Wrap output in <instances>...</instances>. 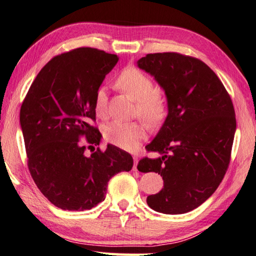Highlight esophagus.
Masks as SVG:
<instances>
[{
  "label": "esophagus",
  "instance_id": "1",
  "mask_svg": "<svg viewBox=\"0 0 256 256\" xmlns=\"http://www.w3.org/2000/svg\"><path fill=\"white\" fill-rule=\"evenodd\" d=\"M134 171H138L137 170V164H138V157L137 156H134Z\"/></svg>",
  "mask_w": 256,
  "mask_h": 256
}]
</instances>
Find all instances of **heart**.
Masks as SVG:
<instances>
[{
    "instance_id": "1",
    "label": "heart",
    "mask_w": 256,
    "mask_h": 256,
    "mask_svg": "<svg viewBox=\"0 0 256 256\" xmlns=\"http://www.w3.org/2000/svg\"><path fill=\"white\" fill-rule=\"evenodd\" d=\"M116 85L134 100L137 102L136 114L149 124H157L166 114L164 97L154 90L152 80L142 72L128 67L116 78ZM107 94L104 88H98L94 100V109L99 118L107 116ZM146 128L142 122H112L104 129V137L108 142L124 149L132 150L144 137Z\"/></svg>"
}]
</instances>
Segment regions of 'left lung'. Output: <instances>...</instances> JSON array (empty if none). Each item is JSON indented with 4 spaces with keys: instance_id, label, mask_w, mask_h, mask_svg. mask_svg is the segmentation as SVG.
<instances>
[{
    "instance_id": "1",
    "label": "left lung",
    "mask_w": 256,
    "mask_h": 256,
    "mask_svg": "<svg viewBox=\"0 0 256 256\" xmlns=\"http://www.w3.org/2000/svg\"><path fill=\"white\" fill-rule=\"evenodd\" d=\"M137 66L162 88L168 105L164 124L146 146L160 157L137 166L164 179L147 203L164 214H182L206 202L226 174L236 130L233 104L216 72L194 57L148 54Z\"/></svg>"
}]
</instances>
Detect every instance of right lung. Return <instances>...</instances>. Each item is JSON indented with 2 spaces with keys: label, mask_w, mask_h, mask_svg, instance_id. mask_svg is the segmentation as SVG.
Segmentation results:
<instances>
[{
  "label": "right lung",
  "mask_w": 256,
  "mask_h": 256,
  "mask_svg": "<svg viewBox=\"0 0 256 256\" xmlns=\"http://www.w3.org/2000/svg\"><path fill=\"white\" fill-rule=\"evenodd\" d=\"M118 62L117 55L90 48L55 56L30 85L20 112L30 176L50 203L62 210H90L105 200L108 181L132 168L126 151L107 144L106 151L85 154L100 144L95 94ZM88 147V148H90Z\"/></svg>",
  "instance_id": "right-lung-1"
}]
</instances>
